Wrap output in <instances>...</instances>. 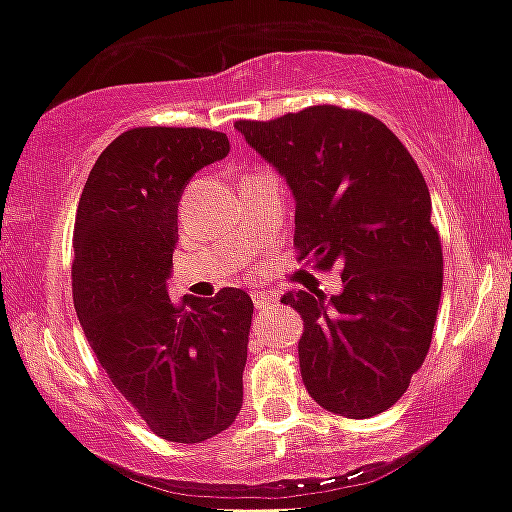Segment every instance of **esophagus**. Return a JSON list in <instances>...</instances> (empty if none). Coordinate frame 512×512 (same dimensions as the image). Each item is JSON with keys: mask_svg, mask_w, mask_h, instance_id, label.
Here are the masks:
<instances>
[{"mask_svg": "<svg viewBox=\"0 0 512 512\" xmlns=\"http://www.w3.org/2000/svg\"><path fill=\"white\" fill-rule=\"evenodd\" d=\"M252 302H255V307L265 309L267 304L277 302V294L275 292H252Z\"/></svg>", "mask_w": 512, "mask_h": 512, "instance_id": "esophagus-1", "label": "esophagus"}]
</instances>
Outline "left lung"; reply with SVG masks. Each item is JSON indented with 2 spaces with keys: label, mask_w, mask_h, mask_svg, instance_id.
<instances>
[{
  "label": "left lung",
  "mask_w": 512,
  "mask_h": 512,
  "mask_svg": "<svg viewBox=\"0 0 512 512\" xmlns=\"http://www.w3.org/2000/svg\"><path fill=\"white\" fill-rule=\"evenodd\" d=\"M235 128L287 180L302 257L342 267L339 294L282 297L304 319L299 369L309 396L347 418L391 409L426 359L443 289L421 170L384 123L339 106Z\"/></svg>",
  "instance_id": "1"
}]
</instances>
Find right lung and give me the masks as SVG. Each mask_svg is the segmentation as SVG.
I'll list each match as a JSON object with an SVG mask.
<instances>
[{
  "instance_id": "right-lung-1",
  "label": "right lung",
  "mask_w": 512,
  "mask_h": 512,
  "mask_svg": "<svg viewBox=\"0 0 512 512\" xmlns=\"http://www.w3.org/2000/svg\"><path fill=\"white\" fill-rule=\"evenodd\" d=\"M227 151L208 128H133L98 156L76 210L71 287L86 339L118 394L175 443L218 436L242 409L250 294H168L180 195Z\"/></svg>"
}]
</instances>
